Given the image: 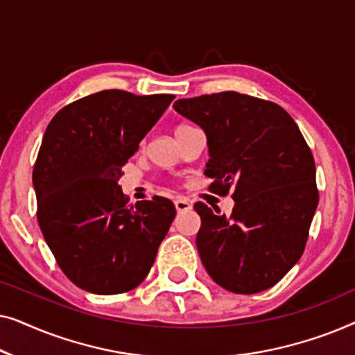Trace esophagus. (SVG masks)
Segmentation results:
<instances>
[{"label": "esophagus", "mask_w": 355, "mask_h": 355, "mask_svg": "<svg viewBox=\"0 0 355 355\" xmlns=\"http://www.w3.org/2000/svg\"><path fill=\"white\" fill-rule=\"evenodd\" d=\"M174 205H176V210L178 211H189L192 208L191 202H189L187 198H182V197L176 198V200H174Z\"/></svg>", "instance_id": "34e87169"}]
</instances>
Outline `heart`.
<instances>
[{
	"label": "heart",
	"instance_id": "b5f03b06",
	"mask_svg": "<svg viewBox=\"0 0 355 355\" xmlns=\"http://www.w3.org/2000/svg\"><path fill=\"white\" fill-rule=\"evenodd\" d=\"M191 128V125H187V124H178L176 128H174V134H179V132H182V130H186V129H189Z\"/></svg>",
	"mask_w": 355,
	"mask_h": 355
}]
</instances>
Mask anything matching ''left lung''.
<instances>
[{
    "mask_svg": "<svg viewBox=\"0 0 355 355\" xmlns=\"http://www.w3.org/2000/svg\"><path fill=\"white\" fill-rule=\"evenodd\" d=\"M174 110L205 130L208 191L236 202L230 218L193 205L203 266L231 293L273 288L302 257L318 205L312 150L288 111L270 100L230 90L181 98Z\"/></svg>",
    "mask_w": 355,
    "mask_h": 355,
    "instance_id": "obj_1",
    "label": "left lung"
}]
</instances>
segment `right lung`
<instances>
[{
	"label": "right lung",
	"mask_w": 355,
	"mask_h": 355,
	"mask_svg": "<svg viewBox=\"0 0 355 355\" xmlns=\"http://www.w3.org/2000/svg\"><path fill=\"white\" fill-rule=\"evenodd\" d=\"M173 100L101 90L66 105L48 124L32 173L37 220L77 288L123 294L147 278L176 207L159 196L132 205L118 181Z\"/></svg>",
	"instance_id": "add662e5"
}]
</instances>
